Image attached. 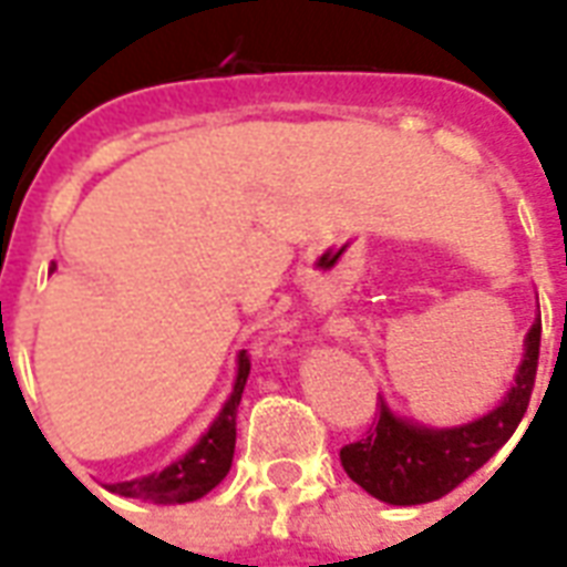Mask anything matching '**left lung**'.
Listing matches in <instances>:
<instances>
[{
	"mask_svg": "<svg viewBox=\"0 0 567 567\" xmlns=\"http://www.w3.org/2000/svg\"><path fill=\"white\" fill-rule=\"evenodd\" d=\"M540 355V312L525 333L523 364L516 380L495 410L486 416L452 427H427L413 419L394 416L380 398V410L364 437L340 450L343 471L373 498L413 507L427 504L464 483L513 437L523 422L535 389Z\"/></svg>",
	"mask_w": 567,
	"mask_h": 567,
	"instance_id": "1",
	"label": "left lung"
}]
</instances>
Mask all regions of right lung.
<instances>
[{"label":"right lung","mask_w":567,"mask_h":567,"mask_svg":"<svg viewBox=\"0 0 567 567\" xmlns=\"http://www.w3.org/2000/svg\"><path fill=\"white\" fill-rule=\"evenodd\" d=\"M248 368L251 364H248L246 352H239V358H236L234 392L224 401L221 413L215 416L209 431L182 458H175L169 467H163L157 474L112 483L109 492H117L124 498L154 501V504H187V501L203 498L206 492L218 486L227 476V471H230V464H234L236 406L243 401Z\"/></svg>","instance_id":"add662e5"}]
</instances>
